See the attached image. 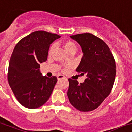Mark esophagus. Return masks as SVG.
<instances>
[{"instance_id":"obj_1","label":"esophagus","mask_w":132,"mask_h":132,"mask_svg":"<svg viewBox=\"0 0 132 132\" xmlns=\"http://www.w3.org/2000/svg\"><path fill=\"white\" fill-rule=\"evenodd\" d=\"M57 79H58V80H60V79H62V78H65V76H63V75H57Z\"/></svg>"}]
</instances>
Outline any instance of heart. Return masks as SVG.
Returning a JSON list of instances; mask_svg holds the SVG:
<instances>
[{
	"instance_id": "heart-1",
	"label": "heart",
	"mask_w": 132,
	"mask_h": 132,
	"mask_svg": "<svg viewBox=\"0 0 132 132\" xmlns=\"http://www.w3.org/2000/svg\"><path fill=\"white\" fill-rule=\"evenodd\" d=\"M63 46L67 52L71 51H75V48H76V45H75V43L73 41H71V40L65 41L63 43ZM54 47V46H52L51 49H53Z\"/></svg>"
}]
</instances>
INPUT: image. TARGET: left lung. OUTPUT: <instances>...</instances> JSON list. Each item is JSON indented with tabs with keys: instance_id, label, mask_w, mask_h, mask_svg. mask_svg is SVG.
Wrapping results in <instances>:
<instances>
[{
	"instance_id": "left-lung-1",
	"label": "left lung",
	"mask_w": 132,
	"mask_h": 132,
	"mask_svg": "<svg viewBox=\"0 0 132 132\" xmlns=\"http://www.w3.org/2000/svg\"><path fill=\"white\" fill-rule=\"evenodd\" d=\"M83 52L81 62L76 71L86 74L84 82L69 79L67 96L72 106L80 111L97 108L110 95L116 76L115 59L107 44L90 33L70 36Z\"/></svg>"
}]
</instances>
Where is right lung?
<instances>
[{
	"label": "right lung",
	"instance_id": "right-lung-1",
	"mask_svg": "<svg viewBox=\"0 0 132 132\" xmlns=\"http://www.w3.org/2000/svg\"><path fill=\"white\" fill-rule=\"evenodd\" d=\"M61 36L36 31L20 40L13 49L7 80L16 98L29 109L41 107L49 99L57 79L40 72V63L47 60L50 45Z\"/></svg>",
	"mask_w": 132,
	"mask_h": 132
}]
</instances>
